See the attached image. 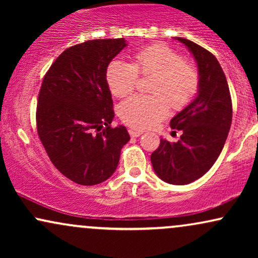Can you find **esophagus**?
<instances>
[{"mask_svg":"<svg viewBox=\"0 0 258 258\" xmlns=\"http://www.w3.org/2000/svg\"><path fill=\"white\" fill-rule=\"evenodd\" d=\"M128 133H130V136H131L132 138H137L142 135L141 131H135V130H130Z\"/></svg>","mask_w":258,"mask_h":258,"instance_id":"obj_1","label":"esophagus"}]
</instances>
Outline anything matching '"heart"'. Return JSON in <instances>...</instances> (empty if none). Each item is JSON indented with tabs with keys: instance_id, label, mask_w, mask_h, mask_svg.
Listing matches in <instances>:
<instances>
[{
	"instance_id": "1",
	"label": "heart",
	"mask_w": 258,
	"mask_h": 258,
	"mask_svg": "<svg viewBox=\"0 0 258 258\" xmlns=\"http://www.w3.org/2000/svg\"><path fill=\"white\" fill-rule=\"evenodd\" d=\"M141 76H152V96H133L121 103L120 117L128 126L146 130L167 116L168 104L182 109L199 88V73L193 64L162 43L150 44L133 54V63L115 59L106 69V82L115 97H126L135 90Z\"/></svg>"
}]
</instances>
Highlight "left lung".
Returning <instances> with one entry per match:
<instances>
[{
	"mask_svg": "<svg viewBox=\"0 0 258 258\" xmlns=\"http://www.w3.org/2000/svg\"><path fill=\"white\" fill-rule=\"evenodd\" d=\"M193 54L199 72L197 97L172 117L170 125L182 131L177 142L161 138L150 156L155 173L170 184L184 185L203 177L218 159L232 125V99L220 63L211 52L176 37Z\"/></svg>",
	"mask_w": 258,
	"mask_h": 258,
	"instance_id": "obj_1",
	"label": "left lung"
}]
</instances>
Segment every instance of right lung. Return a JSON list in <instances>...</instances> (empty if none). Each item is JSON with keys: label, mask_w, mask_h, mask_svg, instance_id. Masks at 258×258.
Instances as JSON below:
<instances>
[{"label": "right lung", "mask_w": 258, "mask_h": 258, "mask_svg": "<svg viewBox=\"0 0 258 258\" xmlns=\"http://www.w3.org/2000/svg\"><path fill=\"white\" fill-rule=\"evenodd\" d=\"M126 46L125 38H106L69 47L43 78L38 137L59 172L78 184L108 179L130 141L125 126L110 127L114 110L106 82L108 65Z\"/></svg>", "instance_id": "right-lung-1"}]
</instances>
